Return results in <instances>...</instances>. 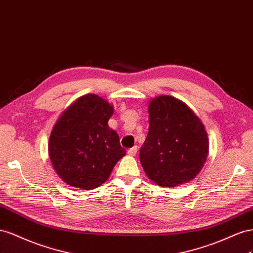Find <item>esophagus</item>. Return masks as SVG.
<instances>
[{
  "label": "esophagus",
  "instance_id": "esophagus-1",
  "mask_svg": "<svg viewBox=\"0 0 253 253\" xmlns=\"http://www.w3.org/2000/svg\"><path fill=\"white\" fill-rule=\"evenodd\" d=\"M128 155H130V156H135L136 155V153H138V146H133V147H131V148H129L128 149Z\"/></svg>",
  "mask_w": 253,
  "mask_h": 253
}]
</instances>
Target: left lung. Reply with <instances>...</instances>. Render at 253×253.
<instances>
[{
  "label": "left lung",
  "mask_w": 253,
  "mask_h": 253,
  "mask_svg": "<svg viewBox=\"0 0 253 253\" xmlns=\"http://www.w3.org/2000/svg\"><path fill=\"white\" fill-rule=\"evenodd\" d=\"M149 127L140 149V161L149 179L172 187L203 169L209 153L205 126L181 100L159 96L148 107Z\"/></svg>",
  "instance_id": "obj_1"
}]
</instances>
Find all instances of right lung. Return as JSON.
<instances>
[{
    "label": "right lung",
    "instance_id": "right-lung-1",
    "mask_svg": "<svg viewBox=\"0 0 253 253\" xmlns=\"http://www.w3.org/2000/svg\"><path fill=\"white\" fill-rule=\"evenodd\" d=\"M113 107L95 94L78 98L55 124L48 154L58 176L71 186L92 190L109 178L126 155L118 133L108 126Z\"/></svg>",
    "mask_w": 253,
    "mask_h": 253
}]
</instances>
